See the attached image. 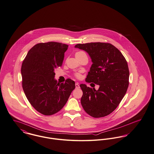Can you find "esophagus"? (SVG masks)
Returning a JSON list of instances; mask_svg holds the SVG:
<instances>
[{
    "mask_svg": "<svg viewBox=\"0 0 154 154\" xmlns=\"http://www.w3.org/2000/svg\"><path fill=\"white\" fill-rule=\"evenodd\" d=\"M75 88H79V87H80V85H79L78 83H76L75 84Z\"/></svg>",
    "mask_w": 154,
    "mask_h": 154,
    "instance_id": "obj_1",
    "label": "esophagus"
}]
</instances>
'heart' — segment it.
Wrapping results in <instances>:
<instances>
[{
  "label": "heart",
  "mask_w": 154,
  "mask_h": 154,
  "mask_svg": "<svg viewBox=\"0 0 154 154\" xmlns=\"http://www.w3.org/2000/svg\"><path fill=\"white\" fill-rule=\"evenodd\" d=\"M82 52H76V53H75V55L79 54H80V53H82ZM75 77H77V78H80V77H81V75H80V73H76V74H75Z\"/></svg>",
  "instance_id": "obj_1"
}]
</instances>
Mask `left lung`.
<instances>
[{"instance_id":"left-lung-1","label":"left lung","mask_w":154,"mask_h":154,"mask_svg":"<svg viewBox=\"0 0 154 154\" xmlns=\"http://www.w3.org/2000/svg\"><path fill=\"white\" fill-rule=\"evenodd\" d=\"M75 48L87 52L93 63L85 82L99 85L97 90L84 84L82 105L85 112L96 118L113 112L125 95L129 85L127 61L119 50L109 43L79 44Z\"/></svg>"}]
</instances>
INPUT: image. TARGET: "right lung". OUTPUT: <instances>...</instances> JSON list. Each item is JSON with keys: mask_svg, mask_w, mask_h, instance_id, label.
Masks as SVG:
<instances>
[{"mask_svg": "<svg viewBox=\"0 0 154 154\" xmlns=\"http://www.w3.org/2000/svg\"><path fill=\"white\" fill-rule=\"evenodd\" d=\"M69 45L48 42L34 45L28 52L21 67L22 87L26 98L35 110L49 116L66 104L75 82L68 79L59 83L54 70L61 67Z\"/></svg>", "mask_w": 154, "mask_h": 154, "instance_id": "obj_1", "label": "right lung"}]
</instances>
